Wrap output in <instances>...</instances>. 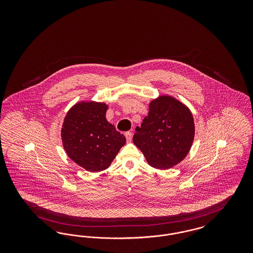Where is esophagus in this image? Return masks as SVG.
I'll return each mask as SVG.
<instances>
[{"mask_svg":"<svg viewBox=\"0 0 253 253\" xmlns=\"http://www.w3.org/2000/svg\"><path fill=\"white\" fill-rule=\"evenodd\" d=\"M125 136H126V139H127V142H131L132 140V132H127L125 133Z\"/></svg>","mask_w":253,"mask_h":253,"instance_id":"obj_1","label":"esophagus"}]
</instances>
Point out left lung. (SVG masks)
Here are the masks:
<instances>
[{
	"instance_id": "obj_1",
	"label": "left lung",
	"mask_w": 253,
	"mask_h": 253,
	"mask_svg": "<svg viewBox=\"0 0 253 253\" xmlns=\"http://www.w3.org/2000/svg\"><path fill=\"white\" fill-rule=\"evenodd\" d=\"M195 126L191 110L173 96L160 95L149 103V113L135 128L132 141L153 168L168 169L188 156Z\"/></svg>"
}]
</instances>
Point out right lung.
I'll return each mask as SVG.
<instances>
[{"instance_id":"add662e5","label":"right lung","mask_w":253,"mask_h":253,"mask_svg":"<svg viewBox=\"0 0 253 253\" xmlns=\"http://www.w3.org/2000/svg\"><path fill=\"white\" fill-rule=\"evenodd\" d=\"M108 105L84 100L67 112L61 127V141L67 156L91 172L108 168L126 137L106 120Z\"/></svg>"}]
</instances>
